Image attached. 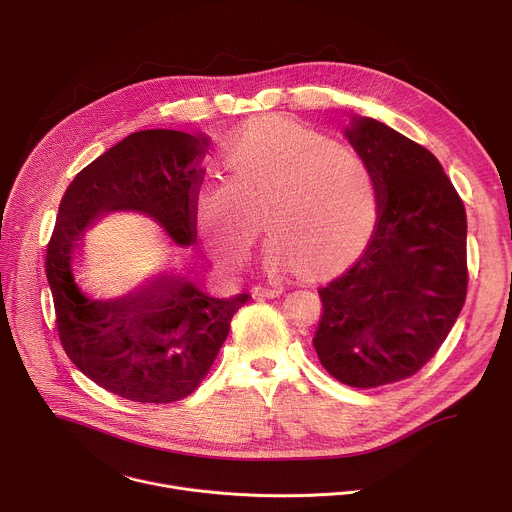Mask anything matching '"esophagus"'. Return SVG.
I'll return each mask as SVG.
<instances>
[{"label": "esophagus", "instance_id": "1", "mask_svg": "<svg viewBox=\"0 0 512 512\" xmlns=\"http://www.w3.org/2000/svg\"><path fill=\"white\" fill-rule=\"evenodd\" d=\"M255 294L261 298H279L283 294L281 285H257Z\"/></svg>", "mask_w": 512, "mask_h": 512}]
</instances>
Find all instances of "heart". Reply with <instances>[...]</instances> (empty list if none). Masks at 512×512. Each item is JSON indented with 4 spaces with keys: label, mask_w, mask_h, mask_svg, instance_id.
<instances>
[{
    "label": "heart",
    "mask_w": 512,
    "mask_h": 512,
    "mask_svg": "<svg viewBox=\"0 0 512 512\" xmlns=\"http://www.w3.org/2000/svg\"><path fill=\"white\" fill-rule=\"evenodd\" d=\"M229 182L204 186L194 218L210 251L243 263L261 233L271 271L328 273L371 239L379 216L377 178L356 152L289 119L249 127L229 150Z\"/></svg>",
    "instance_id": "b5f03b06"
}]
</instances>
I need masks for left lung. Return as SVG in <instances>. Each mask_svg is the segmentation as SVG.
<instances>
[{
    "instance_id": "left-lung-1",
    "label": "left lung",
    "mask_w": 512,
    "mask_h": 512,
    "mask_svg": "<svg viewBox=\"0 0 512 512\" xmlns=\"http://www.w3.org/2000/svg\"><path fill=\"white\" fill-rule=\"evenodd\" d=\"M344 135L371 166L379 216L362 255L318 287L314 348L340 383L409 379L435 356L468 291L466 208L442 164L399 131L354 117Z\"/></svg>"
}]
</instances>
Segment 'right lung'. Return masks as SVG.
Listing matches in <instances>:
<instances>
[{
	"label": "right lung",
	"instance_id": "1",
	"mask_svg": "<svg viewBox=\"0 0 512 512\" xmlns=\"http://www.w3.org/2000/svg\"><path fill=\"white\" fill-rule=\"evenodd\" d=\"M206 148L202 133L135 131L83 168L58 206L46 277L60 344L93 383L129 401L174 403L194 393L251 296L218 300L186 277L162 275L127 298L89 300L72 279V249L109 210L150 214L178 245H192Z\"/></svg>",
	"mask_w": 512,
	"mask_h": 512
}]
</instances>
